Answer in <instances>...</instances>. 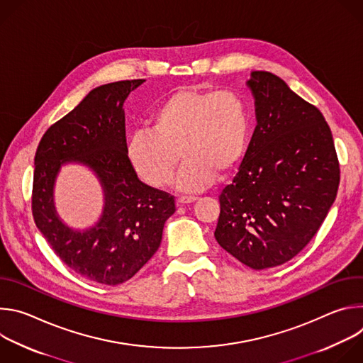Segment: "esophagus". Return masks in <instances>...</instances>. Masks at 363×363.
Returning a JSON list of instances; mask_svg holds the SVG:
<instances>
[{
    "instance_id": "34e87169",
    "label": "esophagus",
    "mask_w": 363,
    "mask_h": 363,
    "mask_svg": "<svg viewBox=\"0 0 363 363\" xmlns=\"http://www.w3.org/2000/svg\"><path fill=\"white\" fill-rule=\"evenodd\" d=\"M195 201H196V196H192V195H189V196L182 195V196H179V198L177 199L178 205H185V203H191V202H195Z\"/></svg>"
}]
</instances>
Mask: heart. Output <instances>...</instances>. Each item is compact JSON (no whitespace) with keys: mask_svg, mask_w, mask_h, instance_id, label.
<instances>
[{"mask_svg":"<svg viewBox=\"0 0 363 363\" xmlns=\"http://www.w3.org/2000/svg\"><path fill=\"white\" fill-rule=\"evenodd\" d=\"M251 136L250 108L234 90H181L155 108L149 129L138 130L128 143V158L140 179L167 186L179 161L178 189L208 188L217 171H231L244 157Z\"/></svg>","mask_w":363,"mask_h":363,"instance_id":"b5f03b06","label":"heart"}]
</instances>
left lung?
Here are the masks:
<instances>
[{
  "mask_svg": "<svg viewBox=\"0 0 363 363\" xmlns=\"http://www.w3.org/2000/svg\"><path fill=\"white\" fill-rule=\"evenodd\" d=\"M257 126L233 182L220 195L216 240L254 270L280 266L320 228L340 169L320 111L269 72H251Z\"/></svg>",
  "mask_w": 363,
  "mask_h": 363,
  "instance_id": "obj_1",
  "label": "left lung"
}]
</instances>
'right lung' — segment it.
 <instances>
[{"instance_id":"right-lung-1","label":"right lung","mask_w":363,"mask_h":363,"mask_svg":"<svg viewBox=\"0 0 363 363\" xmlns=\"http://www.w3.org/2000/svg\"><path fill=\"white\" fill-rule=\"evenodd\" d=\"M145 80L93 89L43 135L34 158L31 208L37 228L60 260L91 281L116 286L132 279L161 245L172 195L143 184L128 158L123 103ZM87 166L99 179L106 203L99 221L73 230L58 217L54 184L66 163Z\"/></svg>"}]
</instances>
